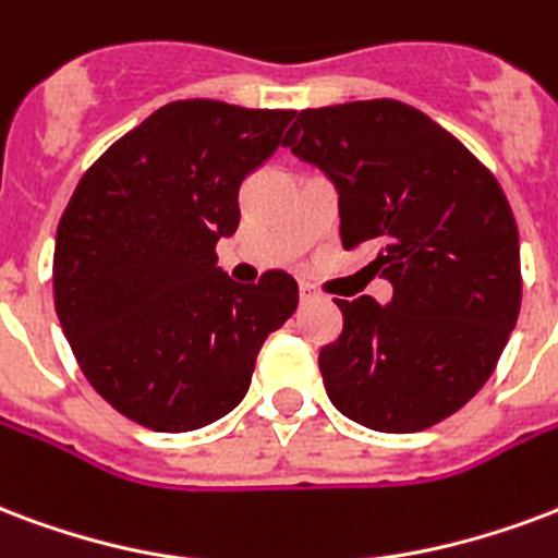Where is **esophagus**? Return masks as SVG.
<instances>
[{"label":"esophagus","mask_w":558,"mask_h":558,"mask_svg":"<svg viewBox=\"0 0 558 558\" xmlns=\"http://www.w3.org/2000/svg\"><path fill=\"white\" fill-rule=\"evenodd\" d=\"M320 288H314L312 282H300V300L303 303H312V300H320Z\"/></svg>","instance_id":"34e87169"}]
</instances>
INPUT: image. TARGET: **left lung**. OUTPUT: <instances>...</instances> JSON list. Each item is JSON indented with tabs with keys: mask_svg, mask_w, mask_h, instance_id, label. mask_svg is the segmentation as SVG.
Masks as SVG:
<instances>
[{
	"mask_svg": "<svg viewBox=\"0 0 558 558\" xmlns=\"http://www.w3.org/2000/svg\"><path fill=\"white\" fill-rule=\"evenodd\" d=\"M338 191L343 250L371 246L393 296L335 300L320 350L329 400L376 433H421L480 391L521 312V244L492 170L397 102L305 108L282 141Z\"/></svg>",
	"mask_w": 558,
	"mask_h": 558,
	"instance_id": "obj_1",
	"label": "left lung"
}]
</instances>
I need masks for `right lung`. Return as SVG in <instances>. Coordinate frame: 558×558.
I'll return each instance as SVG.
<instances>
[{
    "label": "right lung",
    "instance_id": "1",
    "mask_svg": "<svg viewBox=\"0 0 558 558\" xmlns=\"http://www.w3.org/2000/svg\"><path fill=\"white\" fill-rule=\"evenodd\" d=\"M296 111L179 99L111 144L56 234V312L87 383L155 433H191L244 400L267 335L294 314V276L232 282L215 246L238 191Z\"/></svg>",
    "mask_w": 558,
    "mask_h": 558
}]
</instances>
